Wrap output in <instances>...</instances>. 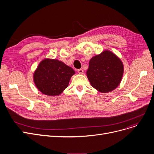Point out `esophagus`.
Returning <instances> with one entry per match:
<instances>
[{
    "instance_id": "1",
    "label": "esophagus",
    "mask_w": 154,
    "mask_h": 154,
    "mask_svg": "<svg viewBox=\"0 0 154 154\" xmlns=\"http://www.w3.org/2000/svg\"><path fill=\"white\" fill-rule=\"evenodd\" d=\"M77 72L79 74H84V70L82 69H80L77 70Z\"/></svg>"
}]
</instances>
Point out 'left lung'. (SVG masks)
I'll list each match as a JSON object with an SVG mask.
<instances>
[{
	"mask_svg": "<svg viewBox=\"0 0 154 154\" xmlns=\"http://www.w3.org/2000/svg\"><path fill=\"white\" fill-rule=\"evenodd\" d=\"M124 70L120 59L114 53L106 50L90 60L86 74L94 88L100 92L107 93L119 86Z\"/></svg>",
	"mask_w": 154,
	"mask_h": 154,
	"instance_id": "obj_1",
	"label": "left lung"
}]
</instances>
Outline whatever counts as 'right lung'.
<instances>
[{"label":"right lung","mask_w":154,"mask_h":154,"mask_svg":"<svg viewBox=\"0 0 154 154\" xmlns=\"http://www.w3.org/2000/svg\"><path fill=\"white\" fill-rule=\"evenodd\" d=\"M75 71L57 59H44L35 70L33 79L38 90L49 96H58L68 87Z\"/></svg>","instance_id":"obj_1"}]
</instances>
